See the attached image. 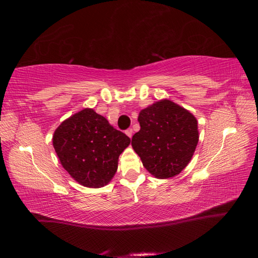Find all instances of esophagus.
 Masks as SVG:
<instances>
[{"mask_svg":"<svg viewBox=\"0 0 258 258\" xmlns=\"http://www.w3.org/2000/svg\"><path fill=\"white\" fill-rule=\"evenodd\" d=\"M126 135H127L129 138H131V137H132V135H134V130H132L131 128L127 129V130H126Z\"/></svg>","mask_w":258,"mask_h":258,"instance_id":"obj_1","label":"esophagus"}]
</instances>
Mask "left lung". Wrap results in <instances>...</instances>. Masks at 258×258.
Wrapping results in <instances>:
<instances>
[{
  "label": "left lung",
  "instance_id": "obj_1",
  "mask_svg": "<svg viewBox=\"0 0 258 258\" xmlns=\"http://www.w3.org/2000/svg\"><path fill=\"white\" fill-rule=\"evenodd\" d=\"M141 129L131 144L144 168L158 178L178 174L187 166L198 144V123L194 115L170 100L142 110Z\"/></svg>",
  "mask_w": 258,
  "mask_h": 258
}]
</instances>
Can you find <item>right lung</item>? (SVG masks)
<instances>
[{
	"label": "right lung",
	"mask_w": 258,
	"mask_h": 258,
	"mask_svg": "<svg viewBox=\"0 0 258 258\" xmlns=\"http://www.w3.org/2000/svg\"><path fill=\"white\" fill-rule=\"evenodd\" d=\"M52 144L62 167L80 184L99 188L111 181L130 138L91 108L76 113L54 131Z\"/></svg>",
	"instance_id": "obj_1"
}]
</instances>
